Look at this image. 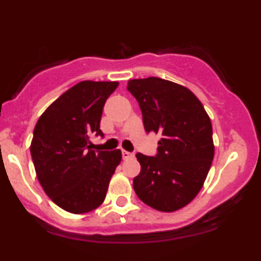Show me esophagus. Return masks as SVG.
<instances>
[{
  "mask_svg": "<svg viewBox=\"0 0 261 261\" xmlns=\"http://www.w3.org/2000/svg\"><path fill=\"white\" fill-rule=\"evenodd\" d=\"M121 154H122V158H124V160H127V158L134 157V153H131V152L125 151V149H122V151H121Z\"/></svg>",
  "mask_w": 261,
  "mask_h": 261,
  "instance_id": "esophagus-1",
  "label": "esophagus"
}]
</instances>
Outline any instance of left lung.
Instances as JSON below:
<instances>
[{
  "label": "left lung",
  "instance_id": "1",
  "mask_svg": "<svg viewBox=\"0 0 261 261\" xmlns=\"http://www.w3.org/2000/svg\"><path fill=\"white\" fill-rule=\"evenodd\" d=\"M127 91L139 101L146 133L162 135L155 155L136 153L135 193L158 211L184 207L201 190L214 160L207 113L193 92L158 77L128 81Z\"/></svg>",
  "mask_w": 261,
  "mask_h": 261
}]
</instances>
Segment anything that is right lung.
I'll use <instances>...</instances> for the list:
<instances>
[{
    "label": "right lung",
    "mask_w": 261,
    "mask_h": 261,
    "mask_svg": "<svg viewBox=\"0 0 261 261\" xmlns=\"http://www.w3.org/2000/svg\"><path fill=\"white\" fill-rule=\"evenodd\" d=\"M118 82L83 81L60 95L39 118L31 154L38 180L59 207L85 214L104 201L121 151H93L92 136H101L104 104Z\"/></svg>",
    "instance_id": "1"
}]
</instances>
